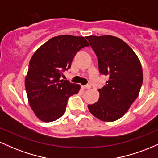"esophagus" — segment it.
Returning <instances> with one entry per match:
<instances>
[{"label": "esophagus", "instance_id": "obj_1", "mask_svg": "<svg viewBox=\"0 0 158 158\" xmlns=\"http://www.w3.org/2000/svg\"><path fill=\"white\" fill-rule=\"evenodd\" d=\"M82 88H85V89H90V88H91V86H90V85L88 84V85H83Z\"/></svg>", "mask_w": 158, "mask_h": 158}]
</instances>
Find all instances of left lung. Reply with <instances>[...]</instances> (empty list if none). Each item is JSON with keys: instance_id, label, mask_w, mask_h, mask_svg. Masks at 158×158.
I'll list each match as a JSON object with an SVG mask.
<instances>
[{"instance_id": "1", "label": "left lung", "mask_w": 158, "mask_h": 158, "mask_svg": "<svg viewBox=\"0 0 158 158\" xmlns=\"http://www.w3.org/2000/svg\"><path fill=\"white\" fill-rule=\"evenodd\" d=\"M97 56L99 71L109 77L99 91V100L88 105L95 117L113 122L122 117L138 97L143 84L140 61L125 41L112 35L87 36Z\"/></svg>"}]
</instances>
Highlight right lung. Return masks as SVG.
<instances>
[{"instance_id": "obj_1", "label": "right lung", "mask_w": 158, "mask_h": 158, "mask_svg": "<svg viewBox=\"0 0 158 158\" xmlns=\"http://www.w3.org/2000/svg\"><path fill=\"white\" fill-rule=\"evenodd\" d=\"M88 46V41L81 36L59 35L41 45L32 56L25 88L30 106L41 120L52 122L60 118L69 97L80 90L79 85L60 78L70 68L77 52Z\"/></svg>"}]
</instances>
